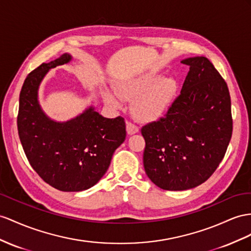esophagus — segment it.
<instances>
[{"instance_id":"1","label":"esophagus","mask_w":251,"mask_h":251,"mask_svg":"<svg viewBox=\"0 0 251 251\" xmlns=\"http://www.w3.org/2000/svg\"><path fill=\"white\" fill-rule=\"evenodd\" d=\"M126 130H127V133L130 134V136H131V134H134V133H137L139 131V128L134 124L130 123V122H127V123H126Z\"/></svg>"}]
</instances>
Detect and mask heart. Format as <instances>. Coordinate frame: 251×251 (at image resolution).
<instances>
[{
    "instance_id": "heart-1",
    "label": "heart",
    "mask_w": 251,
    "mask_h": 251,
    "mask_svg": "<svg viewBox=\"0 0 251 251\" xmlns=\"http://www.w3.org/2000/svg\"><path fill=\"white\" fill-rule=\"evenodd\" d=\"M178 82L172 76H161L156 71H150L121 81L118 94L121 99L133 100L131 113L140 123H152L163 118L177 98ZM109 105L120 107L118 96L105 92Z\"/></svg>"
}]
</instances>
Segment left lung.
<instances>
[{
	"label": "left lung",
	"instance_id": "left-lung-1",
	"mask_svg": "<svg viewBox=\"0 0 251 251\" xmlns=\"http://www.w3.org/2000/svg\"><path fill=\"white\" fill-rule=\"evenodd\" d=\"M190 67L181 92L163 118L143 126V164L157 187L183 191L203 183L220 165L232 136L226 81L203 56Z\"/></svg>",
	"mask_w": 251,
	"mask_h": 251
}]
</instances>
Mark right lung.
<instances>
[{"label": "right lung", "mask_w": 251, "mask_h": 251, "mask_svg": "<svg viewBox=\"0 0 251 251\" xmlns=\"http://www.w3.org/2000/svg\"><path fill=\"white\" fill-rule=\"evenodd\" d=\"M72 60L70 54L41 66L25 79L19 100L18 132L38 175L63 192L88 190L105 175L115 150L126 138L122 117L107 119L90 106L76 118L56 122L43 112L38 90L49 71Z\"/></svg>", "instance_id": "add662e5"}]
</instances>
